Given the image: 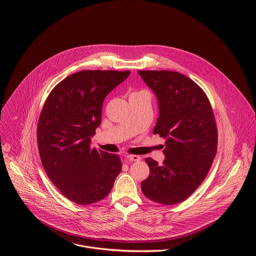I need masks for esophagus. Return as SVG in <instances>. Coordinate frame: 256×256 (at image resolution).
<instances>
[{
	"instance_id": "1",
	"label": "esophagus",
	"mask_w": 256,
	"mask_h": 256,
	"mask_svg": "<svg viewBox=\"0 0 256 256\" xmlns=\"http://www.w3.org/2000/svg\"><path fill=\"white\" fill-rule=\"evenodd\" d=\"M127 158L131 162H139L141 160V156H137V154H128Z\"/></svg>"
}]
</instances>
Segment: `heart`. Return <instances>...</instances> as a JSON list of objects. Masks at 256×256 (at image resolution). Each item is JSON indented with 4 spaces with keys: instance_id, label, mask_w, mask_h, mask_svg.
Segmentation results:
<instances>
[{
    "instance_id": "b5f03b06",
    "label": "heart",
    "mask_w": 256,
    "mask_h": 256,
    "mask_svg": "<svg viewBox=\"0 0 256 256\" xmlns=\"http://www.w3.org/2000/svg\"><path fill=\"white\" fill-rule=\"evenodd\" d=\"M134 94H136V92H134Z\"/></svg>"
}]
</instances>
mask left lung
Returning <instances> with one entry per match:
<instances>
[{
	"label": "left lung",
	"instance_id": "1",
	"mask_svg": "<svg viewBox=\"0 0 256 256\" xmlns=\"http://www.w3.org/2000/svg\"><path fill=\"white\" fill-rule=\"evenodd\" d=\"M158 98L160 116L154 134L166 138L162 164L146 158L150 168L141 188L148 199L174 205L186 200L206 178L218 146L211 104L190 78L172 71H138Z\"/></svg>",
	"mask_w": 256,
	"mask_h": 256
}]
</instances>
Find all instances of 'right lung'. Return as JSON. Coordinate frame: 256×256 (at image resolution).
I'll return each mask as SVG.
<instances>
[{
  "instance_id": "obj_1",
  "label": "right lung",
  "mask_w": 256,
  "mask_h": 256,
  "mask_svg": "<svg viewBox=\"0 0 256 256\" xmlns=\"http://www.w3.org/2000/svg\"><path fill=\"white\" fill-rule=\"evenodd\" d=\"M130 71L86 70L49 94L37 125V145L49 180L69 200L90 205L111 191L122 164L117 154L90 146L102 122L104 100Z\"/></svg>"
}]
</instances>
